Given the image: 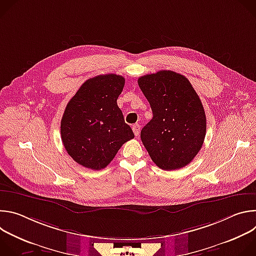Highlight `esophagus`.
<instances>
[{
	"instance_id": "obj_1",
	"label": "esophagus",
	"mask_w": 256,
	"mask_h": 256,
	"mask_svg": "<svg viewBox=\"0 0 256 256\" xmlns=\"http://www.w3.org/2000/svg\"><path fill=\"white\" fill-rule=\"evenodd\" d=\"M132 132H134V136H138V134H140V124H134V126H132Z\"/></svg>"
}]
</instances>
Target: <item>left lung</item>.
<instances>
[{"mask_svg": "<svg viewBox=\"0 0 256 256\" xmlns=\"http://www.w3.org/2000/svg\"><path fill=\"white\" fill-rule=\"evenodd\" d=\"M138 83L153 112L140 132L151 159L168 171L188 165L206 132L204 109L190 82L173 70H159L140 77Z\"/></svg>", "mask_w": 256, "mask_h": 256, "instance_id": "1", "label": "left lung"}]
</instances>
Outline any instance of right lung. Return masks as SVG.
I'll use <instances>...</instances> for the list:
<instances>
[{
  "label": "right lung",
  "mask_w": 256,
  "mask_h": 256,
  "mask_svg": "<svg viewBox=\"0 0 256 256\" xmlns=\"http://www.w3.org/2000/svg\"><path fill=\"white\" fill-rule=\"evenodd\" d=\"M124 86L120 75H99L88 79L66 104L60 122L62 140L78 164L101 170L134 138L116 102Z\"/></svg>",
  "instance_id": "right-lung-1"
}]
</instances>
